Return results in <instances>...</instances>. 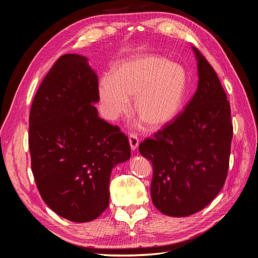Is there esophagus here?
Here are the masks:
<instances>
[{
  "label": "esophagus",
  "instance_id": "esophagus-1",
  "mask_svg": "<svg viewBox=\"0 0 258 258\" xmlns=\"http://www.w3.org/2000/svg\"><path fill=\"white\" fill-rule=\"evenodd\" d=\"M129 143H130V147H131L132 151L137 150L138 146H139V138H138V136L131 134L129 136Z\"/></svg>",
  "mask_w": 258,
  "mask_h": 258
}]
</instances>
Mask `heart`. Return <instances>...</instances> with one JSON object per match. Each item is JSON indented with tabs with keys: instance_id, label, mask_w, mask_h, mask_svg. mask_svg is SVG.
Instances as JSON below:
<instances>
[{
	"instance_id": "obj_1",
	"label": "heart",
	"mask_w": 258,
	"mask_h": 258,
	"mask_svg": "<svg viewBox=\"0 0 258 258\" xmlns=\"http://www.w3.org/2000/svg\"><path fill=\"white\" fill-rule=\"evenodd\" d=\"M187 90L182 66L155 54H140L117 63L110 76L99 84L103 113L115 119L129 110L128 97H135V111L148 127L158 129L181 112Z\"/></svg>"
}]
</instances>
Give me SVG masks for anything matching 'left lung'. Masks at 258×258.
Returning <instances> with one entry per match:
<instances>
[{
  "instance_id": "8db88e82",
  "label": "left lung",
  "mask_w": 258,
  "mask_h": 258,
  "mask_svg": "<svg viewBox=\"0 0 258 258\" xmlns=\"http://www.w3.org/2000/svg\"><path fill=\"white\" fill-rule=\"evenodd\" d=\"M198 88L175 118L140 143L153 165L154 206L184 217L205 209L221 191L229 168L230 105L218 77L198 48Z\"/></svg>"
}]
</instances>
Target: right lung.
Returning a JSON list of instances; mask_svg holds the SVG:
<instances>
[{"label": "right lung", "mask_w": 258, "mask_h": 258, "mask_svg": "<svg viewBox=\"0 0 258 258\" xmlns=\"http://www.w3.org/2000/svg\"><path fill=\"white\" fill-rule=\"evenodd\" d=\"M87 58L61 56L46 74L29 117L31 169L45 204L76 223L108 207L112 169L130 158L119 127L100 118L98 76Z\"/></svg>", "instance_id": "right-lung-1"}]
</instances>
